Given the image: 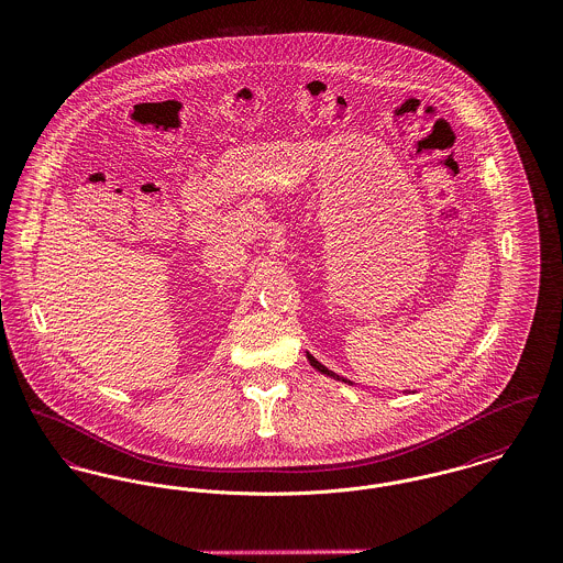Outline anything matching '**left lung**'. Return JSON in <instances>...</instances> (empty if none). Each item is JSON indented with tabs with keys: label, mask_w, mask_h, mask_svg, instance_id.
<instances>
[{
	"label": "left lung",
	"mask_w": 563,
	"mask_h": 563,
	"mask_svg": "<svg viewBox=\"0 0 563 563\" xmlns=\"http://www.w3.org/2000/svg\"><path fill=\"white\" fill-rule=\"evenodd\" d=\"M306 357H308V362H310V366H312V368H317V371H319V373H323V375H328V377H334V379H339V382H343V384H349V386H351V382H349V379H345V377H339V375H336V373H332V371H330V368H325V366H323V364H321V362H317V360H314V357H312V355H310V353H306Z\"/></svg>",
	"instance_id": "8db88e82"
}]
</instances>
